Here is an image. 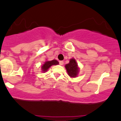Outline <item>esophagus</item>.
<instances>
[{
  "mask_svg": "<svg viewBox=\"0 0 121 121\" xmlns=\"http://www.w3.org/2000/svg\"><path fill=\"white\" fill-rule=\"evenodd\" d=\"M59 64L60 65H64V61H62V60H60V61H59Z\"/></svg>",
  "mask_w": 121,
  "mask_h": 121,
  "instance_id": "obj_1",
  "label": "esophagus"
}]
</instances>
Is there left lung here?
I'll use <instances>...</instances> for the list:
<instances>
[{"label": "left lung", "mask_w": 121, "mask_h": 121, "mask_svg": "<svg viewBox=\"0 0 121 121\" xmlns=\"http://www.w3.org/2000/svg\"><path fill=\"white\" fill-rule=\"evenodd\" d=\"M65 67L69 77H72V78H75L78 74L80 69L78 66V64L76 62V60L74 58L71 59L69 60V63L66 64Z\"/></svg>", "instance_id": "left-lung-1"}]
</instances>
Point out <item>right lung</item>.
I'll use <instances>...</instances> for the list:
<instances>
[{
	"label": "right lung",
	"mask_w": 121,
	"mask_h": 121,
	"mask_svg": "<svg viewBox=\"0 0 121 121\" xmlns=\"http://www.w3.org/2000/svg\"><path fill=\"white\" fill-rule=\"evenodd\" d=\"M59 62L56 60H50V61H46L44 62V64L43 65V66H41V71L43 72H46L48 70V69L52 65H58Z\"/></svg>",
	"instance_id": "obj_1"
}]
</instances>
